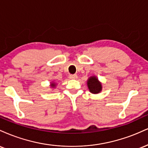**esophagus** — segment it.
Instances as JSON below:
<instances>
[{
    "mask_svg": "<svg viewBox=\"0 0 148 148\" xmlns=\"http://www.w3.org/2000/svg\"><path fill=\"white\" fill-rule=\"evenodd\" d=\"M69 77H70L71 79H77V75H75V74L70 75H69Z\"/></svg>",
    "mask_w": 148,
    "mask_h": 148,
    "instance_id": "esophagus-1",
    "label": "esophagus"
}]
</instances>
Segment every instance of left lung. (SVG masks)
I'll return each mask as SVG.
<instances>
[{
	"label": "left lung",
	"instance_id": "1",
	"mask_svg": "<svg viewBox=\"0 0 148 148\" xmlns=\"http://www.w3.org/2000/svg\"><path fill=\"white\" fill-rule=\"evenodd\" d=\"M88 88L93 94H98L102 90V83L99 81L98 78L95 75L91 76L86 81Z\"/></svg>",
	"mask_w": 148,
	"mask_h": 148
}]
</instances>
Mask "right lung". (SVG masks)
<instances>
[{"label": "right lung", "mask_w": 148, "mask_h": 148, "mask_svg": "<svg viewBox=\"0 0 148 148\" xmlns=\"http://www.w3.org/2000/svg\"><path fill=\"white\" fill-rule=\"evenodd\" d=\"M57 86V84L55 82H50V86L52 88H55Z\"/></svg>", "instance_id": "1"}]
</instances>
